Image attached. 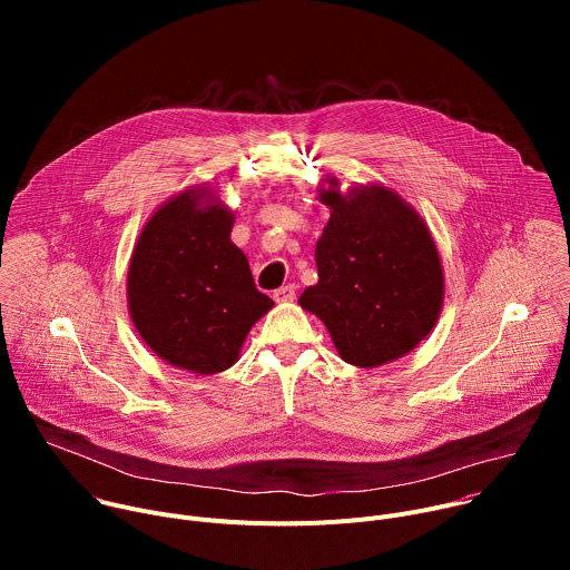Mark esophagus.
<instances>
[{"instance_id": "obj_1", "label": "esophagus", "mask_w": 570, "mask_h": 570, "mask_svg": "<svg viewBox=\"0 0 570 570\" xmlns=\"http://www.w3.org/2000/svg\"><path fill=\"white\" fill-rule=\"evenodd\" d=\"M273 299H275V302H279V304H284V302H293V299H295V286H293V284H288V286L277 288V291L273 293Z\"/></svg>"}]
</instances>
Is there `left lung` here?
Here are the masks:
<instances>
[{
	"instance_id": "obj_1",
	"label": "left lung",
	"mask_w": 570,
	"mask_h": 570,
	"mask_svg": "<svg viewBox=\"0 0 570 570\" xmlns=\"http://www.w3.org/2000/svg\"><path fill=\"white\" fill-rule=\"evenodd\" d=\"M317 200L332 216L315 246L317 284L297 304L322 320L350 365L381 367L411 354L444 304V271L429 225L379 183L343 194L338 178L324 176Z\"/></svg>"
}]
</instances>
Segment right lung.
Listing matches in <instances>:
<instances>
[{
  "instance_id": "obj_1",
  "label": "right lung",
  "mask_w": 570,
  "mask_h": 570,
  "mask_svg": "<svg viewBox=\"0 0 570 570\" xmlns=\"http://www.w3.org/2000/svg\"><path fill=\"white\" fill-rule=\"evenodd\" d=\"M234 212L207 183L161 203L130 255L126 297L139 338L171 367H232L253 324L275 304L259 293L229 234Z\"/></svg>"
}]
</instances>
